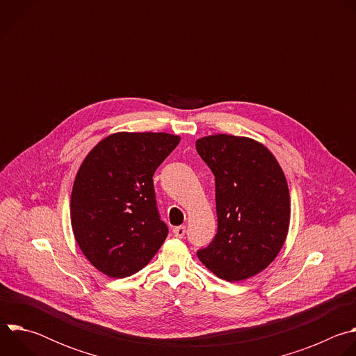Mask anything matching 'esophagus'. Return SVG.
Segmentation results:
<instances>
[{"label":"esophagus","instance_id":"34e87169","mask_svg":"<svg viewBox=\"0 0 356 356\" xmlns=\"http://www.w3.org/2000/svg\"><path fill=\"white\" fill-rule=\"evenodd\" d=\"M173 234H175V236H177V238H183L184 234H186V227H184V225L175 227V228H173Z\"/></svg>","mask_w":356,"mask_h":356}]
</instances>
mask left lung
<instances>
[{
  "mask_svg": "<svg viewBox=\"0 0 356 356\" xmlns=\"http://www.w3.org/2000/svg\"><path fill=\"white\" fill-rule=\"evenodd\" d=\"M216 177L218 229L197 257L227 282L262 272L282 249L290 222V195L282 168L262 143L234 135L195 142Z\"/></svg>",
  "mask_w": 356,
  "mask_h": 356,
  "instance_id": "obj_1",
  "label": "left lung"
}]
</instances>
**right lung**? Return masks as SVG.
<instances>
[{
	"label": "right lung",
	"mask_w": 356,
	"mask_h": 356,
	"mask_svg": "<svg viewBox=\"0 0 356 356\" xmlns=\"http://www.w3.org/2000/svg\"><path fill=\"white\" fill-rule=\"evenodd\" d=\"M165 132L107 136L81 163L72 191L74 238L94 268L121 279L143 269L165 242L154 175L179 145Z\"/></svg>",
	"instance_id": "right-lung-1"
}]
</instances>
